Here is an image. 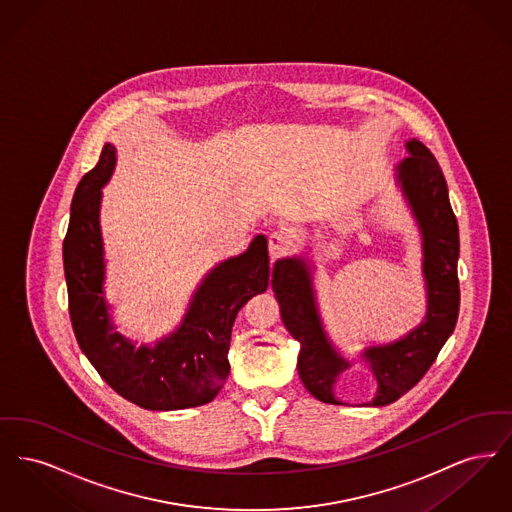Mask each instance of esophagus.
Returning <instances> with one entry per match:
<instances>
[{"instance_id":"esophagus-1","label":"esophagus","mask_w":512,"mask_h":512,"mask_svg":"<svg viewBox=\"0 0 512 512\" xmlns=\"http://www.w3.org/2000/svg\"><path fill=\"white\" fill-rule=\"evenodd\" d=\"M292 245V236L286 232V230H274L270 236H268V249H270V255L272 257H280L282 253H286Z\"/></svg>"}]
</instances>
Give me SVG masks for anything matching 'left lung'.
Returning <instances> with one entry per match:
<instances>
[{
    "label": "left lung",
    "instance_id": "obj_1",
    "mask_svg": "<svg viewBox=\"0 0 512 512\" xmlns=\"http://www.w3.org/2000/svg\"><path fill=\"white\" fill-rule=\"evenodd\" d=\"M407 149L411 155L397 172L424 236L428 315L407 338L366 349L365 359L378 380L374 407L390 405L422 380L438 359L443 343L453 334L461 305L457 276L459 224L449 203L447 182L428 147L411 140ZM272 288L286 328L301 343L297 370L303 386L322 403H340L334 399L332 386L349 363L338 357L322 332L309 268L299 259L276 261Z\"/></svg>",
    "mask_w": 512,
    "mask_h": 512
}]
</instances>
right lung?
<instances>
[{
	"label": "right lung",
	"mask_w": 512,
	"mask_h": 512,
	"mask_svg": "<svg viewBox=\"0 0 512 512\" xmlns=\"http://www.w3.org/2000/svg\"><path fill=\"white\" fill-rule=\"evenodd\" d=\"M115 167V147L105 144L98 165L76 186L63 265L74 336L99 376L149 411H176L209 403L224 386L232 326L245 303L268 288L270 259L265 236L244 255L224 261L197 290L182 326L157 347L124 340L109 324L103 303V249L99 234L101 186Z\"/></svg>",
	"instance_id": "1"
}]
</instances>
